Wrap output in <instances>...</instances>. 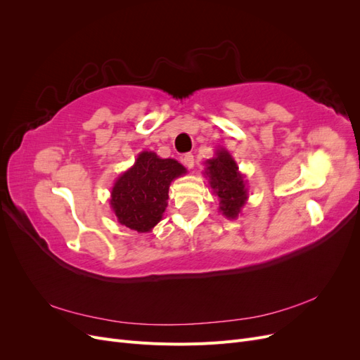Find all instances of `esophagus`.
<instances>
[{
	"label": "esophagus",
	"instance_id": "esophagus-1",
	"mask_svg": "<svg viewBox=\"0 0 360 360\" xmlns=\"http://www.w3.org/2000/svg\"><path fill=\"white\" fill-rule=\"evenodd\" d=\"M183 163H184V165H186L189 169H192V168H193V165H195L193 155H192V153L184 155V158H183Z\"/></svg>",
	"mask_w": 360,
	"mask_h": 360
}]
</instances>
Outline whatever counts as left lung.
<instances>
[{"label":"left lung","instance_id":"8db88e82","mask_svg":"<svg viewBox=\"0 0 360 360\" xmlns=\"http://www.w3.org/2000/svg\"><path fill=\"white\" fill-rule=\"evenodd\" d=\"M205 167L210 188L221 200L219 210L230 219H236L248 200V189L236 160L221 148L216 151V158L205 162Z\"/></svg>","mask_w":360,"mask_h":360}]
</instances>
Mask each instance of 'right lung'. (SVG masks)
Here are the masks:
<instances>
[{
  "instance_id": "1",
  "label": "right lung",
  "mask_w": 360,
  "mask_h": 360,
  "mask_svg": "<svg viewBox=\"0 0 360 360\" xmlns=\"http://www.w3.org/2000/svg\"><path fill=\"white\" fill-rule=\"evenodd\" d=\"M184 172L186 168L177 160L160 159L153 151L139 153L111 192L110 201L118 222L138 233L151 231L168 205L171 181Z\"/></svg>"
}]
</instances>
